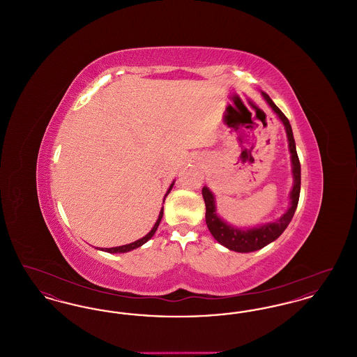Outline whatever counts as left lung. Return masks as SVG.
<instances>
[{
	"label": "left lung",
	"instance_id": "obj_1",
	"mask_svg": "<svg viewBox=\"0 0 357 357\" xmlns=\"http://www.w3.org/2000/svg\"><path fill=\"white\" fill-rule=\"evenodd\" d=\"M262 96L268 102V104L272 107L273 111L278 115L281 121L284 123L285 130H287V135H288L289 150L291 153V166H293V178H294V185H293L291 192H290V199L291 201H290V207H289L288 211L277 222L266 223L261 227L242 230V229L233 227V226L227 225L226 222L222 221L215 213L214 195L211 194V191L207 187L202 188V195H204V204H206V225H207L210 233L225 248H227L230 250H234V252H239V253L255 252V250L262 249L264 246L269 245L271 242L280 237L291 221V218L294 215V211L297 208V204H298V198H300L301 166H300L298 155L296 151V143H294L290 123H289L288 118L282 114V111L273 102L268 93L262 92Z\"/></svg>",
	"mask_w": 357,
	"mask_h": 357
}]
</instances>
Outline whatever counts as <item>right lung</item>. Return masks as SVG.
I'll use <instances>...</instances> for the list:
<instances>
[{"label": "right lung", "mask_w": 357, "mask_h": 357, "mask_svg": "<svg viewBox=\"0 0 357 357\" xmlns=\"http://www.w3.org/2000/svg\"><path fill=\"white\" fill-rule=\"evenodd\" d=\"M174 186V183H171L170 188H169V191H167V194L165 195V199H166V197L169 195V192L171 191V188ZM162 217H163V208L160 210V214H159V218H158V221L156 223L153 225V230L146 236V237L140 238V239H137L135 242H132V243H128V245H124V246H116V248H105V249H102L104 252H107V253H127V252H130V250H134L136 248H139V246H142L143 243H146L150 238L153 237V234H155V231H156V229H158V226H159V223L162 221Z\"/></svg>", "instance_id": "right-lung-1"}]
</instances>
